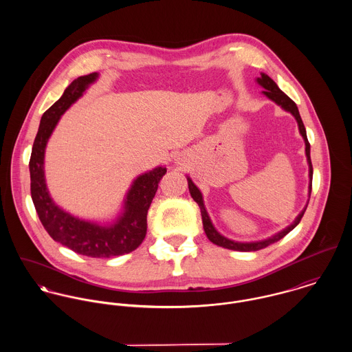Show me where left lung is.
<instances>
[{
	"label": "left lung",
	"instance_id": "8db88e82",
	"mask_svg": "<svg viewBox=\"0 0 352 352\" xmlns=\"http://www.w3.org/2000/svg\"><path fill=\"white\" fill-rule=\"evenodd\" d=\"M257 82L265 89V91H263V92H264V95H265L267 98H270L271 100H274L276 104H279V105H280L282 108H285L286 111L292 112V113L296 116L297 122H298V127H300V131H301L302 137H303V140H305V145H306V149H305V151H306V157H307V162H309L310 191H311L313 165H311V160H310V144H309L307 137H306V130H305V126H303V122H302L301 115H300V112H298V108H297L296 102L292 100L286 94H283V92L278 88V85L274 82V80H271L267 74H261V77L257 78ZM187 180H188V188H190L191 197H192L194 201L198 203V206H199V208H201L203 229H204V232H206L207 239H208L212 244H215V245H218V247H222V248H228V250L241 252H253L263 250V248H265V247H268V245H271V244L279 241V240L283 239L287 233H290V232L300 223V221H301L302 217H303V214H305V210H303L301 214L297 217L296 222H294L292 226H289L287 229H285L283 232L278 233L276 236H274V237H271V239H268V240L258 241V243H236V241H232V240L225 239L223 236H221V234L214 229V226H212V223H211V221H210V218H208V215H207V212H206V208H204V204H203V199H201V191H199L198 187L191 182L190 177H188Z\"/></svg>",
	"mask_w": 352,
	"mask_h": 352
}]
</instances>
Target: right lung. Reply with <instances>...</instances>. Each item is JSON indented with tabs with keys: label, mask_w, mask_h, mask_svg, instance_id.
I'll use <instances>...</instances> for the list:
<instances>
[{
	"label": "right lung",
	"mask_w": 352,
	"mask_h": 352,
	"mask_svg": "<svg viewBox=\"0 0 352 352\" xmlns=\"http://www.w3.org/2000/svg\"><path fill=\"white\" fill-rule=\"evenodd\" d=\"M96 78L98 73L76 78L65 89L62 98L43 113L30 158L31 197L42 225L54 241L84 256L112 257L130 253L142 244L148 229V210L166 168H155L134 182L127 194L123 217L111 228L80 221L51 201L43 172L46 144L60 115Z\"/></svg>",
	"instance_id": "1"
}]
</instances>
